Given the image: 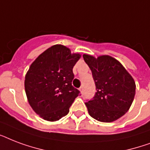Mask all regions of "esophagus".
Instances as JSON below:
<instances>
[{
    "instance_id": "obj_1",
    "label": "esophagus",
    "mask_w": 150,
    "mask_h": 150,
    "mask_svg": "<svg viewBox=\"0 0 150 150\" xmlns=\"http://www.w3.org/2000/svg\"><path fill=\"white\" fill-rule=\"evenodd\" d=\"M79 90H80V92H81V93H82V92H83V87H82V86L80 87Z\"/></svg>"
}]
</instances>
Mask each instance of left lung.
<instances>
[{
	"instance_id": "1",
	"label": "left lung",
	"mask_w": 150,
	"mask_h": 150,
	"mask_svg": "<svg viewBox=\"0 0 150 150\" xmlns=\"http://www.w3.org/2000/svg\"><path fill=\"white\" fill-rule=\"evenodd\" d=\"M96 85L93 98L86 103L89 115L101 122H112L130 108L135 94L133 78L118 61L108 55L97 58L83 54Z\"/></svg>"
}]
</instances>
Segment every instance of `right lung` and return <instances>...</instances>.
<instances>
[{"instance_id":"right-lung-1","label":"right lung","mask_w":150,"mask_h":150,"mask_svg":"<svg viewBox=\"0 0 150 150\" xmlns=\"http://www.w3.org/2000/svg\"><path fill=\"white\" fill-rule=\"evenodd\" d=\"M81 57L63 45L52 46L33 62L25 79V89L34 111L48 121L68 114L80 92L71 85L73 67Z\"/></svg>"}]
</instances>
